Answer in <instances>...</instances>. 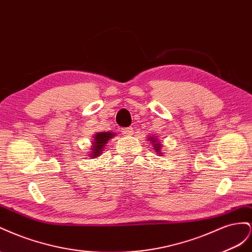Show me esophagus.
Instances as JSON below:
<instances>
[{
	"label": "esophagus",
	"mask_w": 252,
	"mask_h": 252,
	"mask_svg": "<svg viewBox=\"0 0 252 252\" xmlns=\"http://www.w3.org/2000/svg\"><path fill=\"white\" fill-rule=\"evenodd\" d=\"M121 133L124 134V135H126V136H131V135H133L134 131H133L132 127H122L121 128Z\"/></svg>",
	"instance_id": "1"
}]
</instances>
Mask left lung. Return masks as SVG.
Wrapping results in <instances>:
<instances>
[{
	"mask_svg": "<svg viewBox=\"0 0 252 252\" xmlns=\"http://www.w3.org/2000/svg\"><path fill=\"white\" fill-rule=\"evenodd\" d=\"M149 140L152 142V146H153V149H154V151L155 152L157 153V154H159V155H161L162 153H161V143H160V141L158 140V138H156V137H151L150 136V138H149Z\"/></svg>",
	"mask_w": 252,
	"mask_h": 252,
	"instance_id": "1",
	"label": "left lung"
}]
</instances>
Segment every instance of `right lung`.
I'll return each instance as SVG.
<instances>
[{"label": "right lung", "instance_id": "1", "mask_svg": "<svg viewBox=\"0 0 252 252\" xmlns=\"http://www.w3.org/2000/svg\"><path fill=\"white\" fill-rule=\"evenodd\" d=\"M115 136L114 133L111 132H100L97 133L94 136V140H93L92 143V148H91V154L89 155V158H96L99 157V155L102 153V150L105 147V145L107 143L110 139H112Z\"/></svg>", "mask_w": 252, "mask_h": 252}]
</instances>
